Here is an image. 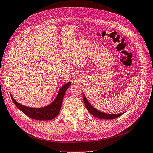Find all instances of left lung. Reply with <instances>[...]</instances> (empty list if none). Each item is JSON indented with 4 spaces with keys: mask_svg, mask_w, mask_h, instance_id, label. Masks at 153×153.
<instances>
[{
    "mask_svg": "<svg viewBox=\"0 0 153 153\" xmlns=\"http://www.w3.org/2000/svg\"><path fill=\"white\" fill-rule=\"evenodd\" d=\"M83 98H84V103L86 106L87 110L89 111L92 115H94V117L97 118L103 119H113L119 117V116H121V115H123L124 113V112H123V113L117 114H106L102 112H100V111L94 108L93 106L89 103V102L88 101L87 99L86 98V97L84 93H83Z\"/></svg>",
    "mask_w": 153,
    "mask_h": 153,
    "instance_id": "8db88e82",
    "label": "left lung"
}]
</instances>
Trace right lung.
Here are the masks:
<instances>
[{"label": "right lung", "mask_w": 153, "mask_h": 153, "mask_svg": "<svg viewBox=\"0 0 153 153\" xmlns=\"http://www.w3.org/2000/svg\"><path fill=\"white\" fill-rule=\"evenodd\" d=\"M71 82L64 84L59 91L56 98L54 100L53 102L47 106L41 108H32L25 106L18 103L13 98L11 94V97L13 103H15L16 107L20 110L23 113L27 115V116L32 119L39 120V121H48V120L54 119L59 114L60 110H61L64 94H65L68 88L71 85Z\"/></svg>", "instance_id": "obj_1"}]
</instances>
